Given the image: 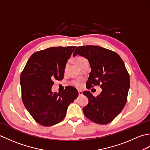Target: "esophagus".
<instances>
[{
    "label": "esophagus",
    "instance_id": "esophagus-1",
    "mask_svg": "<svg viewBox=\"0 0 150 150\" xmlns=\"http://www.w3.org/2000/svg\"><path fill=\"white\" fill-rule=\"evenodd\" d=\"M78 93H79V95H82V91L81 90H78Z\"/></svg>",
    "mask_w": 150,
    "mask_h": 150
}]
</instances>
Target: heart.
Returning <instances> with one entry per match:
<instances>
[{"label": "heart", "mask_w": 150, "mask_h": 150, "mask_svg": "<svg viewBox=\"0 0 150 150\" xmlns=\"http://www.w3.org/2000/svg\"><path fill=\"white\" fill-rule=\"evenodd\" d=\"M88 61L86 59L84 58V57H79V58L77 59V60H76V62H77V64L80 66L82 63H84V62H86ZM66 68H67V64L66 65V67H65V70L66 69ZM72 84L75 86H77V87H79L81 84V82L79 81H72Z\"/></svg>", "instance_id": "1"}]
</instances>
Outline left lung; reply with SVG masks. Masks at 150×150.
<instances>
[{
	"label": "left lung",
	"instance_id": "obj_1",
	"mask_svg": "<svg viewBox=\"0 0 150 150\" xmlns=\"http://www.w3.org/2000/svg\"><path fill=\"white\" fill-rule=\"evenodd\" d=\"M81 55L88 60L91 68L86 88L100 86L103 91L97 97L90 91L83 94L89 100L83 108L88 119L100 124L111 122L125 106L129 88V75L117 53L98 46H79L73 57Z\"/></svg>",
	"mask_w": 150,
	"mask_h": 150
}]
</instances>
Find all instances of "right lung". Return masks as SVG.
I'll list each match as a JSON object with an SVG mask.
<instances>
[{
    "label": "right lung",
    "instance_id": "1",
    "mask_svg": "<svg viewBox=\"0 0 150 150\" xmlns=\"http://www.w3.org/2000/svg\"><path fill=\"white\" fill-rule=\"evenodd\" d=\"M76 46L51 47L33 53L21 75L22 100L33 119L43 126L64 119L69 104L77 98L76 88L66 86L54 93V81L64 78V68Z\"/></svg>",
    "mask_w": 150,
    "mask_h": 150
}]
</instances>
